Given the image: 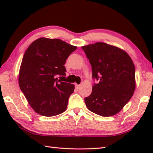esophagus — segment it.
<instances>
[{"label": "esophagus", "mask_w": 153, "mask_h": 153, "mask_svg": "<svg viewBox=\"0 0 153 153\" xmlns=\"http://www.w3.org/2000/svg\"><path fill=\"white\" fill-rule=\"evenodd\" d=\"M75 87H76V90H78L79 89V88H80V85L76 84V85H75Z\"/></svg>", "instance_id": "esophagus-1"}]
</instances>
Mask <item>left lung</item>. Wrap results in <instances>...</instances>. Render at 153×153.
<instances>
[{
  "label": "left lung",
  "instance_id": "8db88e82",
  "mask_svg": "<svg viewBox=\"0 0 153 153\" xmlns=\"http://www.w3.org/2000/svg\"><path fill=\"white\" fill-rule=\"evenodd\" d=\"M89 59L94 84L89 97L84 98L88 108L102 117L122 109L136 88L135 66L126 51L104 42L82 46Z\"/></svg>",
  "mask_w": 153,
  "mask_h": 153
}]
</instances>
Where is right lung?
<instances>
[{
	"label": "right lung",
	"instance_id": "right-lung-1",
	"mask_svg": "<svg viewBox=\"0 0 153 153\" xmlns=\"http://www.w3.org/2000/svg\"><path fill=\"white\" fill-rule=\"evenodd\" d=\"M76 46L60 39L40 38L25 51L19 74V84L30 105L38 114L52 117L66 110L75 86L58 80L65 76L64 65Z\"/></svg>",
	"mask_w": 153,
	"mask_h": 153
}]
</instances>
